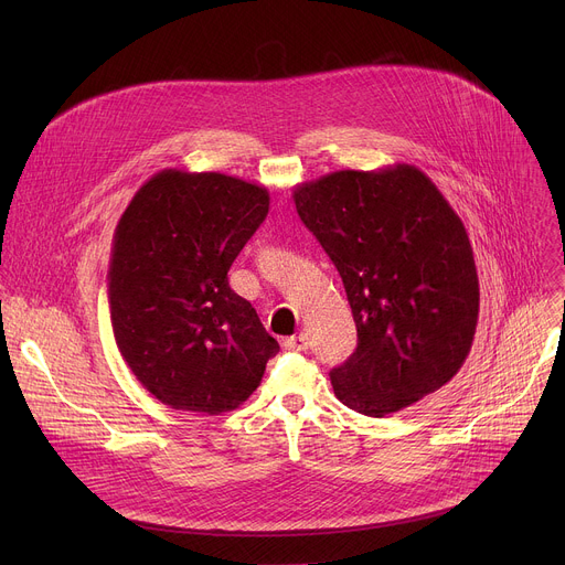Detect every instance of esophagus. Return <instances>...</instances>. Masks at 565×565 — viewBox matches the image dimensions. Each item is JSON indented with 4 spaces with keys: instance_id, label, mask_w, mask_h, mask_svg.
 <instances>
[{
    "instance_id": "esophagus-1",
    "label": "esophagus",
    "mask_w": 565,
    "mask_h": 565,
    "mask_svg": "<svg viewBox=\"0 0 565 565\" xmlns=\"http://www.w3.org/2000/svg\"><path fill=\"white\" fill-rule=\"evenodd\" d=\"M308 347H310V340H308L306 333H299V335H295V338L284 340V349H286V351H306Z\"/></svg>"
}]
</instances>
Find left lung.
<instances>
[{
    "mask_svg": "<svg viewBox=\"0 0 565 565\" xmlns=\"http://www.w3.org/2000/svg\"><path fill=\"white\" fill-rule=\"evenodd\" d=\"M335 264L358 349L331 371L349 409L384 418L447 384L469 355L478 275L462 221L416 166L342 170L292 192Z\"/></svg>",
    "mask_w": 565,
    "mask_h": 565,
    "instance_id": "1",
    "label": "left lung"
}]
</instances>
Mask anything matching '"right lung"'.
I'll return each mask as SVG.
<instances>
[{
    "instance_id": "obj_1",
    "label": "right lung",
    "mask_w": 565,
    "mask_h": 565,
    "mask_svg": "<svg viewBox=\"0 0 565 565\" xmlns=\"http://www.w3.org/2000/svg\"><path fill=\"white\" fill-rule=\"evenodd\" d=\"M268 205L264 185L163 170L116 225L107 273L114 338L136 380L172 409H236L279 351L253 303L227 284Z\"/></svg>"
}]
</instances>
